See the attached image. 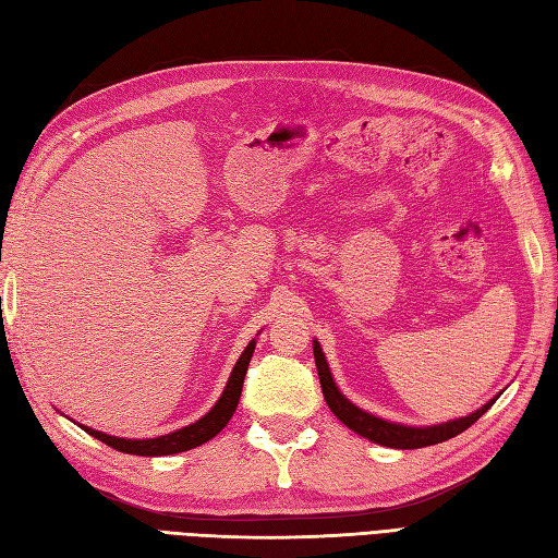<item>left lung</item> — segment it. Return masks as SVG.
<instances>
[{"instance_id": "obj_1", "label": "left lung", "mask_w": 558, "mask_h": 558, "mask_svg": "<svg viewBox=\"0 0 558 558\" xmlns=\"http://www.w3.org/2000/svg\"><path fill=\"white\" fill-rule=\"evenodd\" d=\"M314 359H316V368H318V378H320V390L323 397H326L330 411L338 416L349 430H354L356 435L371 439L375 445L390 447V449H421V447H430L439 445L445 439L457 437L459 433L469 430V427L483 416V413L495 404V399H489L487 404H483L477 411L469 413V416H461L447 423H437V425H404V423H395V421H385L375 413H368L364 409H359L354 401H349L340 387L335 385V378L328 366V359L323 354L320 342L314 340Z\"/></svg>"}]
</instances>
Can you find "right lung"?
I'll list each match as a JSON object with an SVG mask.
<instances>
[{
	"label": "right lung",
	"mask_w": 558,
	"mask_h": 558,
	"mask_svg": "<svg viewBox=\"0 0 558 558\" xmlns=\"http://www.w3.org/2000/svg\"><path fill=\"white\" fill-rule=\"evenodd\" d=\"M254 347H256V340H252L247 347H244V352L240 354L238 364L232 366L230 378L223 387V395L218 397L211 411L204 413L199 421L180 427V430H175V433H168L161 437H149V439H125V437H113L107 433H99V430H95V427H87L81 423L77 425H81L87 435L97 437L99 442L113 447L116 451H123V454H135V457H168V454H178V451H187V449L199 447L204 442H209L211 437H216L220 430H223L228 421L232 418V413H235L240 395H242L244 375H247L250 361L254 354Z\"/></svg>",
	"instance_id": "add662e5"
}]
</instances>
